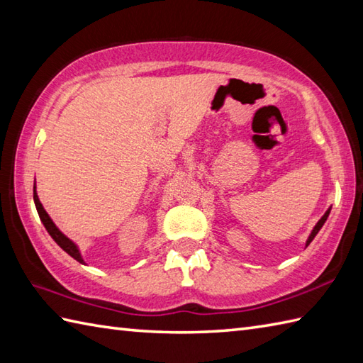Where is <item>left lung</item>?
I'll list each match as a JSON object with an SVG mask.
<instances>
[{
    "label": "left lung",
    "instance_id": "left-lung-1",
    "mask_svg": "<svg viewBox=\"0 0 363 363\" xmlns=\"http://www.w3.org/2000/svg\"><path fill=\"white\" fill-rule=\"evenodd\" d=\"M329 212H330V209H328V211H326V213L323 215V217H321V220L317 223V225H315V228H313V230H312V234L309 235V238H307V243H306V246H309V243L313 240V237L318 234V230L321 229V226L325 225V221H326V220H328V217H329Z\"/></svg>",
    "mask_w": 363,
    "mask_h": 363
}]
</instances>
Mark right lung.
<instances>
[{
  "mask_svg": "<svg viewBox=\"0 0 363 363\" xmlns=\"http://www.w3.org/2000/svg\"><path fill=\"white\" fill-rule=\"evenodd\" d=\"M34 203H35V207H37V212H38V217H40L43 226L46 228V230H48V234L52 237V240L56 242L60 248H62L65 252L70 254V256L73 259H76L78 262H81V264H84V260L81 257V252L78 250V246H76L70 238L65 237L60 230L56 228V225H54L52 220L50 218V215L46 213V211L43 209V206L40 203V199H38L37 196V191H35V184H34Z\"/></svg>",
  "mask_w": 363,
  "mask_h": 363,
  "instance_id": "add662e5",
  "label": "right lung"
}]
</instances>
